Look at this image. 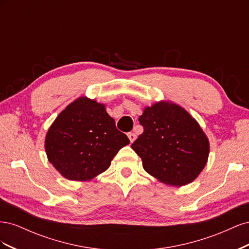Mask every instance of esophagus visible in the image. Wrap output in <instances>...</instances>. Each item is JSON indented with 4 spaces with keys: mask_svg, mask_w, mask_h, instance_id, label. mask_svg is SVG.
<instances>
[{
    "mask_svg": "<svg viewBox=\"0 0 249 249\" xmlns=\"http://www.w3.org/2000/svg\"><path fill=\"white\" fill-rule=\"evenodd\" d=\"M127 137H129V139H130V141H131V143L132 142H134L135 140H136V134L135 133H127Z\"/></svg>",
    "mask_w": 249,
    "mask_h": 249,
    "instance_id": "34e87169",
    "label": "esophagus"
}]
</instances>
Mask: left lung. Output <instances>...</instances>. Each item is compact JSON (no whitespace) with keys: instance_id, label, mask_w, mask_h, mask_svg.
Returning <instances> with one entry per match:
<instances>
[{"instance_id":"obj_1","label":"left lung","mask_w":249,"mask_h":249,"mask_svg":"<svg viewBox=\"0 0 249 249\" xmlns=\"http://www.w3.org/2000/svg\"><path fill=\"white\" fill-rule=\"evenodd\" d=\"M143 133L132 148L150 176L172 186L189 184L206 166L210 144L189 113L176 104L160 102L139 117Z\"/></svg>"}]
</instances>
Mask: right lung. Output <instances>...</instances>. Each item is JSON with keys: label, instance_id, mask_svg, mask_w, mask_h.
Returning <instances> with one entry per match:
<instances>
[{"label": "right lung", "instance_id": "right-lung-1", "mask_svg": "<svg viewBox=\"0 0 249 249\" xmlns=\"http://www.w3.org/2000/svg\"><path fill=\"white\" fill-rule=\"evenodd\" d=\"M130 143L105 106L87 97L70 104L46 137L49 161L71 180H88L107 170L118 150Z\"/></svg>", "mask_w": 249, "mask_h": 249}]
</instances>
